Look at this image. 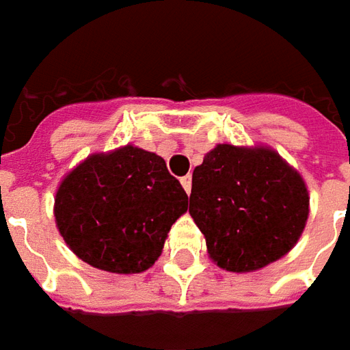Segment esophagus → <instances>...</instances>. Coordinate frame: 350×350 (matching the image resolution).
Masks as SVG:
<instances>
[{
	"label": "esophagus",
	"mask_w": 350,
	"mask_h": 350,
	"mask_svg": "<svg viewBox=\"0 0 350 350\" xmlns=\"http://www.w3.org/2000/svg\"><path fill=\"white\" fill-rule=\"evenodd\" d=\"M180 185H183V189H185V191L191 192V187H192L191 175H185V177H180Z\"/></svg>",
	"instance_id": "esophagus-1"
}]
</instances>
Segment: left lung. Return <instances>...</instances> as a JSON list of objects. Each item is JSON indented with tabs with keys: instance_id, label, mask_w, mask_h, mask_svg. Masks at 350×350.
I'll use <instances>...</instances> for the list:
<instances>
[{
	"instance_id": "1",
	"label": "left lung",
	"mask_w": 350,
	"mask_h": 350,
	"mask_svg": "<svg viewBox=\"0 0 350 350\" xmlns=\"http://www.w3.org/2000/svg\"><path fill=\"white\" fill-rule=\"evenodd\" d=\"M308 202L302 177L273 150L219 144L192 173L189 212L219 268L254 271L297 245Z\"/></svg>"
}]
</instances>
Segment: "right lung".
I'll list each match as a JSON object with an SVG mask.
<instances>
[{
  "mask_svg": "<svg viewBox=\"0 0 350 350\" xmlns=\"http://www.w3.org/2000/svg\"><path fill=\"white\" fill-rule=\"evenodd\" d=\"M189 196L163 158L135 146L94 154L63 179L55 221L77 256L111 273H140L161 254Z\"/></svg>",
  "mask_w": 350,
  "mask_h": 350,
  "instance_id": "right-lung-1",
  "label": "right lung"
}]
</instances>
